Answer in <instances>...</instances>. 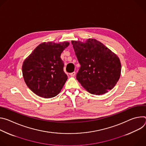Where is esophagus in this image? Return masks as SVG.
Masks as SVG:
<instances>
[{
    "instance_id": "esophagus-1",
    "label": "esophagus",
    "mask_w": 146,
    "mask_h": 146,
    "mask_svg": "<svg viewBox=\"0 0 146 146\" xmlns=\"http://www.w3.org/2000/svg\"><path fill=\"white\" fill-rule=\"evenodd\" d=\"M70 74V76H72V77H74L75 76V75H76V72H73V73H70L69 74Z\"/></svg>"
}]
</instances>
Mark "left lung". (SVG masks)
<instances>
[{
  "label": "left lung",
  "instance_id": "left-lung-1",
  "mask_svg": "<svg viewBox=\"0 0 146 146\" xmlns=\"http://www.w3.org/2000/svg\"><path fill=\"white\" fill-rule=\"evenodd\" d=\"M81 67L76 78L89 93L100 95L112 90L118 81L121 65L118 56L94 38L72 41Z\"/></svg>",
  "mask_w": 146,
  "mask_h": 146
}]
</instances>
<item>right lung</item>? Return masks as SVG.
<instances>
[{
	"label": "right lung",
	"instance_id": "1",
	"mask_svg": "<svg viewBox=\"0 0 146 146\" xmlns=\"http://www.w3.org/2000/svg\"><path fill=\"white\" fill-rule=\"evenodd\" d=\"M69 46L68 41L39 44L23 62L22 70L28 88L37 96L51 98L56 96L65 85L68 76L60 58Z\"/></svg>",
	"mask_w": 146,
	"mask_h": 146
}]
</instances>
